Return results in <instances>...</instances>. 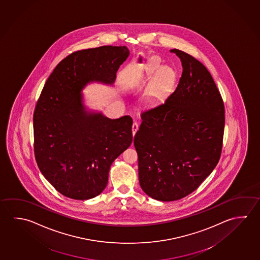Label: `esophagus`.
<instances>
[{
    "label": "esophagus",
    "instance_id": "1",
    "mask_svg": "<svg viewBox=\"0 0 260 260\" xmlns=\"http://www.w3.org/2000/svg\"><path fill=\"white\" fill-rule=\"evenodd\" d=\"M138 128H139V125H138L136 121H134L133 124H132V134H133V136L135 135V133H136L137 131H138Z\"/></svg>",
    "mask_w": 260,
    "mask_h": 260
}]
</instances>
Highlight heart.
Returning <instances> with one entry per match:
<instances>
[{"label":"heart","mask_w":260,"mask_h":260,"mask_svg":"<svg viewBox=\"0 0 260 260\" xmlns=\"http://www.w3.org/2000/svg\"><path fill=\"white\" fill-rule=\"evenodd\" d=\"M150 64L154 68H158V60L156 59L155 57H152V59L150 60ZM173 78H174V72L172 69H169V68H164L161 69L159 72L158 82H157L158 89L166 88L172 83Z\"/></svg>","instance_id":"obj_1"}]
</instances>
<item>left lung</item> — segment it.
<instances>
[{"label": "left lung", "mask_w": 260, "mask_h": 260, "mask_svg": "<svg viewBox=\"0 0 260 260\" xmlns=\"http://www.w3.org/2000/svg\"><path fill=\"white\" fill-rule=\"evenodd\" d=\"M182 78L164 103L141 112L134 137L141 189L171 202L196 191L218 164L224 107L211 74L200 61L178 49Z\"/></svg>", "instance_id": "obj_1"}]
</instances>
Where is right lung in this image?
I'll return each mask as SVG.
<instances>
[{
	"instance_id": "right-lung-1",
	"label": "right lung",
	"mask_w": 260,
	"mask_h": 260,
	"mask_svg": "<svg viewBox=\"0 0 260 260\" xmlns=\"http://www.w3.org/2000/svg\"><path fill=\"white\" fill-rule=\"evenodd\" d=\"M126 46L77 51L46 80L34 113L35 155L43 175L61 194L87 200L108 184L110 166L132 142V119H111L87 110L82 90L92 82L112 85L127 59Z\"/></svg>"
}]
</instances>
